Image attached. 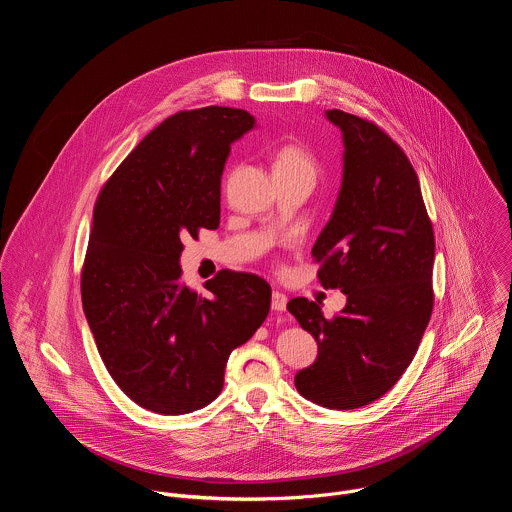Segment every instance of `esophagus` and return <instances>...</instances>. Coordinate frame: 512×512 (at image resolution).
Segmentation results:
<instances>
[{
	"label": "esophagus",
	"instance_id": "1",
	"mask_svg": "<svg viewBox=\"0 0 512 512\" xmlns=\"http://www.w3.org/2000/svg\"><path fill=\"white\" fill-rule=\"evenodd\" d=\"M287 306V296L281 294V291H273L271 294V310L273 312H285Z\"/></svg>",
	"mask_w": 512,
	"mask_h": 512
}]
</instances>
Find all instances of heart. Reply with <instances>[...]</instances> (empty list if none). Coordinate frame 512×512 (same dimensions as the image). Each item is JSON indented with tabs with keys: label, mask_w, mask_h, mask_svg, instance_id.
Instances as JSON below:
<instances>
[{
	"label": "heart",
	"mask_w": 512,
	"mask_h": 512,
	"mask_svg": "<svg viewBox=\"0 0 512 512\" xmlns=\"http://www.w3.org/2000/svg\"><path fill=\"white\" fill-rule=\"evenodd\" d=\"M318 172L316 156L300 141H285L273 152V176H302L314 180Z\"/></svg>",
	"instance_id": "b5f03b06"
}]
</instances>
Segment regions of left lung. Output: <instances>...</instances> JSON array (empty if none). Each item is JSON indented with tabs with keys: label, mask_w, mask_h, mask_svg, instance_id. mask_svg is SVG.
I'll list each match as a JSON object with an SVG mask.
<instances>
[{
	"label": "left lung",
	"mask_w": 512,
	"mask_h": 512,
	"mask_svg": "<svg viewBox=\"0 0 512 512\" xmlns=\"http://www.w3.org/2000/svg\"><path fill=\"white\" fill-rule=\"evenodd\" d=\"M344 139V174L332 218L312 255L324 287L346 294L326 318L316 302L287 304L318 342L296 389L328 409H356L383 397L411 364L433 310V227L417 174L377 123L326 111Z\"/></svg>",
	"instance_id": "left-lung-1"
}]
</instances>
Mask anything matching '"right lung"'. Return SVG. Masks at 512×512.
I'll return each mask as SVG.
<instances>
[{"label":"right lung","mask_w":512,"mask_h":512,"mask_svg":"<svg viewBox=\"0 0 512 512\" xmlns=\"http://www.w3.org/2000/svg\"><path fill=\"white\" fill-rule=\"evenodd\" d=\"M255 119L243 109L178 111L145 135L101 188L81 271L83 310L119 389L162 415L218 397L229 354L265 322L271 287L223 269L204 291L182 281L184 239L221 223L231 143Z\"/></svg>","instance_id":"add662e5"}]
</instances>
